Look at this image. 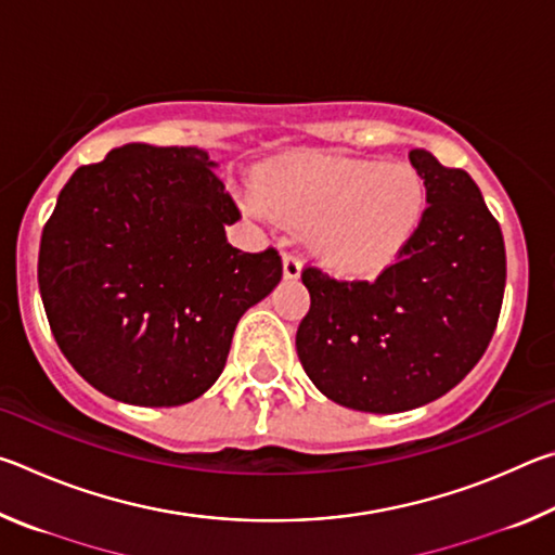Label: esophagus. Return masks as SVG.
Listing matches in <instances>:
<instances>
[{"mask_svg": "<svg viewBox=\"0 0 555 555\" xmlns=\"http://www.w3.org/2000/svg\"><path fill=\"white\" fill-rule=\"evenodd\" d=\"M300 276V257L296 251H286L284 255V279L296 281Z\"/></svg>", "mask_w": 555, "mask_h": 555, "instance_id": "34e87169", "label": "esophagus"}]
</instances>
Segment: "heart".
Masks as SVG:
<instances>
[{
  "instance_id": "heart-1",
  "label": "heart",
  "mask_w": 555,
  "mask_h": 555,
  "mask_svg": "<svg viewBox=\"0 0 555 555\" xmlns=\"http://www.w3.org/2000/svg\"><path fill=\"white\" fill-rule=\"evenodd\" d=\"M257 195L274 218L311 228L313 257L333 274L377 276L426 218L428 188L411 164L294 156L259 168Z\"/></svg>"
}]
</instances>
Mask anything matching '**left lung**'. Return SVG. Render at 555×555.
I'll return each mask as SVG.
<instances>
[{"mask_svg":"<svg viewBox=\"0 0 555 555\" xmlns=\"http://www.w3.org/2000/svg\"><path fill=\"white\" fill-rule=\"evenodd\" d=\"M428 208L416 237L374 281L306 267L311 308L296 333L311 382L340 406L399 413L443 397L480 362L500 321L506 255L477 183L426 149Z\"/></svg>","mask_w":555,"mask_h":555,"instance_id":"left-lung-1","label":"left lung"}]
</instances>
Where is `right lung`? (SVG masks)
Returning <instances> with one entry per match:
<instances>
[{"instance_id": "1", "label": "right lung", "mask_w": 555, "mask_h": 555, "mask_svg": "<svg viewBox=\"0 0 555 555\" xmlns=\"http://www.w3.org/2000/svg\"><path fill=\"white\" fill-rule=\"evenodd\" d=\"M195 146L127 144L63 185L39 288L65 360L107 397L181 406L208 391L234 327L281 281L274 247H232V195Z\"/></svg>"}]
</instances>
